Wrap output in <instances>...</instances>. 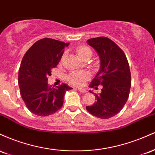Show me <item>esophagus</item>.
I'll use <instances>...</instances> for the list:
<instances>
[{
  "label": "esophagus",
  "instance_id": "obj_1",
  "mask_svg": "<svg viewBox=\"0 0 155 155\" xmlns=\"http://www.w3.org/2000/svg\"><path fill=\"white\" fill-rule=\"evenodd\" d=\"M78 90H79V91L81 92H84H84H87L86 90H85V89H82V88H78Z\"/></svg>",
  "mask_w": 155,
  "mask_h": 155
}]
</instances>
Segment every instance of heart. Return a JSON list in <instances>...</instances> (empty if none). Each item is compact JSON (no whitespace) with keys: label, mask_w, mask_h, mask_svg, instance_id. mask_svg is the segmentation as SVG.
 Masks as SVG:
<instances>
[{"label":"heart","mask_w":155,"mask_h":155,"mask_svg":"<svg viewBox=\"0 0 155 155\" xmlns=\"http://www.w3.org/2000/svg\"><path fill=\"white\" fill-rule=\"evenodd\" d=\"M77 53L79 55L80 58H83L85 54H91L92 51L90 48L86 46H81L78 47ZM90 78V74L86 71H74L69 74L68 79L73 84L75 85H82L87 80Z\"/></svg>","instance_id":"b5f03b06"}]
</instances>
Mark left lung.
Here are the masks:
<instances>
[{
	"instance_id": "1",
	"label": "left lung",
	"mask_w": 155,
	"mask_h": 155,
	"mask_svg": "<svg viewBox=\"0 0 155 155\" xmlns=\"http://www.w3.org/2000/svg\"><path fill=\"white\" fill-rule=\"evenodd\" d=\"M87 42L97 51L101 60L100 70L90 87L97 90L102 85V90L99 95L95 94V104L86 108L97 118H111L122 109L128 99L131 87L128 62L124 51L107 37L90 38Z\"/></svg>"
}]
</instances>
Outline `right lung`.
Segmentation results:
<instances>
[{
  "instance_id": "add662e5",
  "label": "right lung",
  "mask_w": 155,
  "mask_h": 155,
  "mask_svg": "<svg viewBox=\"0 0 155 155\" xmlns=\"http://www.w3.org/2000/svg\"><path fill=\"white\" fill-rule=\"evenodd\" d=\"M69 43L49 38L38 40L27 51L19 70L20 94L29 111L40 117L52 114L63 105V97L71 87L63 84H48L51 71L59 63Z\"/></svg>"
}]
</instances>
